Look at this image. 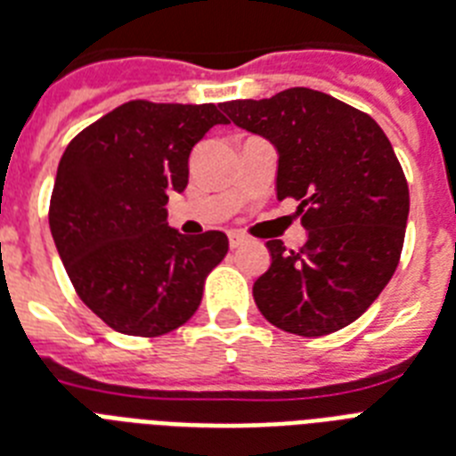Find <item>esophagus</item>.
I'll use <instances>...</instances> for the list:
<instances>
[{
    "mask_svg": "<svg viewBox=\"0 0 456 456\" xmlns=\"http://www.w3.org/2000/svg\"><path fill=\"white\" fill-rule=\"evenodd\" d=\"M228 240H231V247H232V249H237L240 244H244V240H247V237H244L242 232L232 231V232H228Z\"/></svg>",
    "mask_w": 456,
    "mask_h": 456,
    "instance_id": "esophagus-1",
    "label": "esophagus"
}]
</instances>
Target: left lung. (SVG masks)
Masks as SVG:
<instances>
[{"label": "left lung", "mask_w": 456, "mask_h": 456, "mask_svg": "<svg viewBox=\"0 0 456 456\" xmlns=\"http://www.w3.org/2000/svg\"><path fill=\"white\" fill-rule=\"evenodd\" d=\"M235 126L277 149V198L298 200L300 251L270 240L254 300L273 326L303 338L336 333L375 303L403 249V167L368 114L312 88L225 102Z\"/></svg>", "instance_id": "8db88e82"}]
</instances>
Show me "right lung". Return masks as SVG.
Instances as JSON below:
<instances>
[{"label":"right lung","instance_id":"add662e5","mask_svg":"<svg viewBox=\"0 0 456 456\" xmlns=\"http://www.w3.org/2000/svg\"><path fill=\"white\" fill-rule=\"evenodd\" d=\"M219 123L214 104L133 100L71 139L58 165L48 224L78 298L109 329L156 338L202 300L228 237L167 225L169 193L188 183V156Z\"/></svg>","mask_w":456,"mask_h":456}]
</instances>
